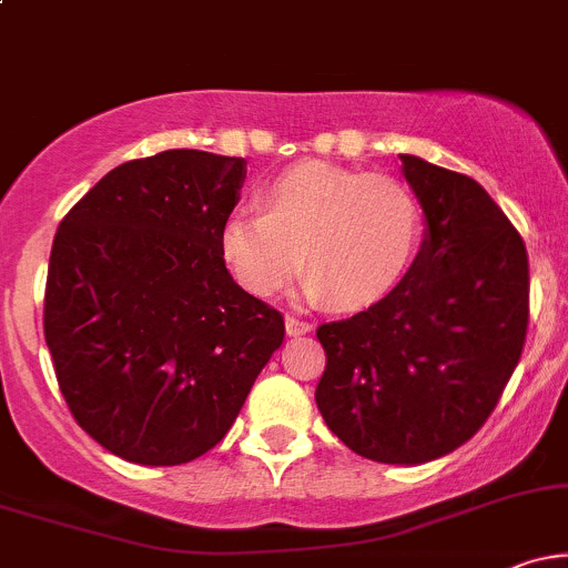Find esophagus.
<instances>
[{"mask_svg": "<svg viewBox=\"0 0 568 568\" xmlns=\"http://www.w3.org/2000/svg\"><path fill=\"white\" fill-rule=\"evenodd\" d=\"M285 331H288V336L310 334L312 323L304 321V317H298V315H285Z\"/></svg>", "mask_w": 568, "mask_h": 568, "instance_id": "esophagus-1", "label": "esophagus"}]
</instances>
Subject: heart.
Segmentation results:
<instances>
[{
  "instance_id": "1",
  "label": "heart",
  "mask_w": 568,
  "mask_h": 568,
  "mask_svg": "<svg viewBox=\"0 0 568 568\" xmlns=\"http://www.w3.org/2000/svg\"><path fill=\"white\" fill-rule=\"evenodd\" d=\"M262 213L234 211L221 262L253 296H275L304 262V293L336 310L379 302L419 253L425 211L406 181L302 162L264 186Z\"/></svg>"
}]
</instances>
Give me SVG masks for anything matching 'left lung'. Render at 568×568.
<instances>
[{
    "instance_id": "obj_1",
    "label": "left lung",
    "mask_w": 568,
    "mask_h": 568,
    "mask_svg": "<svg viewBox=\"0 0 568 568\" xmlns=\"http://www.w3.org/2000/svg\"><path fill=\"white\" fill-rule=\"evenodd\" d=\"M427 219L422 251L387 296L317 325L315 400L344 446L422 465L470 440L510 382L529 328V256L470 175L400 154Z\"/></svg>"
}]
</instances>
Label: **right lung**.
Here are the masks:
<instances>
[{"mask_svg":"<svg viewBox=\"0 0 568 568\" xmlns=\"http://www.w3.org/2000/svg\"><path fill=\"white\" fill-rule=\"evenodd\" d=\"M243 179V158L168 149L109 171L58 224L44 342L77 425L120 459L211 452L283 344V315L219 253Z\"/></svg>","mask_w":568,"mask_h":568,"instance_id":"add662e5","label":"right lung"}]
</instances>
